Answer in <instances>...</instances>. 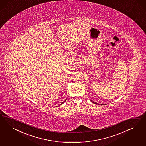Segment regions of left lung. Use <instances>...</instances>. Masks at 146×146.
Wrapping results in <instances>:
<instances>
[{
  "label": "left lung",
  "instance_id": "1",
  "mask_svg": "<svg viewBox=\"0 0 146 146\" xmlns=\"http://www.w3.org/2000/svg\"><path fill=\"white\" fill-rule=\"evenodd\" d=\"M91 101V100H90ZM92 102H93V103H94V104H98V105H101V104H98V103H95V102H94L92 101H91ZM101 105H103V104H101Z\"/></svg>",
  "mask_w": 146,
  "mask_h": 146
}]
</instances>
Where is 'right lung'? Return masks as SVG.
I'll list each match as a JSON object with an SVG mask.
<instances>
[{
	"instance_id": "1",
	"label": "right lung",
	"mask_w": 146,
	"mask_h": 146,
	"mask_svg": "<svg viewBox=\"0 0 146 146\" xmlns=\"http://www.w3.org/2000/svg\"><path fill=\"white\" fill-rule=\"evenodd\" d=\"M66 100H65V101H66ZM65 101H64V102H62V104H60V105H59V106H60V105H62V104H63V103H64V102H65Z\"/></svg>"
}]
</instances>
